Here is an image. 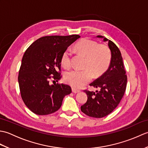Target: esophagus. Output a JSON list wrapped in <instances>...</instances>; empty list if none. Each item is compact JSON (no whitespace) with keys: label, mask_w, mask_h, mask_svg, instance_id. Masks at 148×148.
<instances>
[{"label":"esophagus","mask_w":148,"mask_h":148,"mask_svg":"<svg viewBox=\"0 0 148 148\" xmlns=\"http://www.w3.org/2000/svg\"><path fill=\"white\" fill-rule=\"evenodd\" d=\"M72 92H73V93H77L80 92V91L78 90L75 89V88H72Z\"/></svg>","instance_id":"1"}]
</instances>
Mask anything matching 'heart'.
Instances as JSON below:
<instances>
[{"label": "heart", "mask_w": 148, "mask_h": 148, "mask_svg": "<svg viewBox=\"0 0 148 148\" xmlns=\"http://www.w3.org/2000/svg\"><path fill=\"white\" fill-rule=\"evenodd\" d=\"M75 49L85 57L83 65V69L85 70L67 72L64 76V80L66 83L74 88L79 89L91 81L92 74L90 71L94 76H97L107 70L111 63V53L107 46L99 45L98 42L88 39H84L78 42L75 45ZM71 59L72 51L68 48L61 56L62 67L66 69L70 68Z\"/></svg>", "instance_id": "heart-1"}]
</instances>
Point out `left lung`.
I'll use <instances>...</instances> for the list:
<instances>
[{
	"label": "left lung",
	"mask_w": 148,
	"mask_h": 148,
	"mask_svg": "<svg viewBox=\"0 0 148 148\" xmlns=\"http://www.w3.org/2000/svg\"><path fill=\"white\" fill-rule=\"evenodd\" d=\"M97 37L108 41L111 52L110 65L101 76L90 85L99 91L96 92L84 90L87 101L81 106V110L90 117L100 118L109 114L120 102L126 90L127 77L121 52L115 44L102 36Z\"/></svg>",
	"instance_id": "obj_1"
}]
</instances>
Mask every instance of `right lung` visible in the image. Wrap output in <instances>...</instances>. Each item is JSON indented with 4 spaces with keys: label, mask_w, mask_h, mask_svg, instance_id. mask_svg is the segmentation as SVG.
<instances>
[{
    "label": "right lung",
    "mask_w": 148,
    "mask_h": 148,
    "mask_svg": "<svg viewBox=\"0 0 148 148\" xmlns=\"http://www.w3.org/2000/svg\"><path fill=\"white\" fill-rule=\"evenodd\" d=\"M79 37L45 36L34 41L25 52L18 83L25 104L35 114L47 115L58 111L64 97L71 93L70 86L50 84L49 80L58 82L60 79V73L56 71H60L62 53Z\"/></svg>",
    "instance_id": "add662e5"
}]
</instances>
